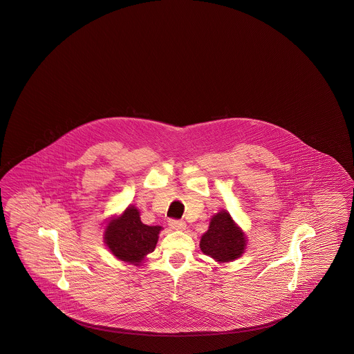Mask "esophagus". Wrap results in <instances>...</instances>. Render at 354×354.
<instances>
[{
  "label": "esophagus",
  "mask_w": 354,
  "mask_h": 354,
  "mask_svg": "<svg viewBox=\"0 0 354 354\" xmlns=\"http://www.w3.org/2000/svg\"><path fill=\"white\" fill-rule=\"evenodd\" d=\"M169 225H170V228L174 230V231H183V230H185V223L183 221L171 219V221H169Z\"/></svg>",
  "instance_id": "esophagus-1"
}]
</instances>
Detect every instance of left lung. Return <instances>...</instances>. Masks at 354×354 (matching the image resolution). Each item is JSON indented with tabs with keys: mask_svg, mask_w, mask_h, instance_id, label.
<instances>
[{
	"mask_svg": "<svg viewBox=\"0 0 354 354\" xmlns=\"http://www.w3.org/2000/svg\"><path fill=\"white\" fill-rule=\"evenodd\" d=\"M247 244L245 232L240 225H236L231 214L225 209L213 215L207 231L200 240L203 253L218 263H228L241 257Z\"/></svg>",
	"mask_w": 354,
	"mask_h": 354,
	"instance_id": "8db88e82",
	"label": "left lung"
}]
</instances>
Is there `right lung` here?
I'll use <instances>...</instances> for the list:
<instances>
[{
  "label": "right lung",
  "instance_id": "add662e5",
  "mask_svg": "<svg viewBox=\"0 0 354 354\" xmlns=\"http://www.w3.org/2000/svg\"><path fill=\"white\" fill-rule=\"evenodd\" d=\"M161 225H144L139 209L129 205L119 215H113L104 228V243L114 257L141 266L158 243Z\"/></svg>",
  "mask_w": 354,
  "mask_h": 354
}]
</instances>
